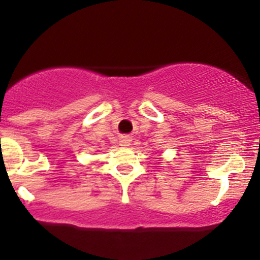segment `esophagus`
Wrapping results in <instances>:
<instances>
[{"label": "esophagus", "instance_id": "obj_1", "mask_svg": "<svg viewBox=\"0 0 260 260\" xmlns=\"http://www.w3.org/2000/svg\"><path fill=\"white\" fill-rule=\"evenodd\" d=\"M131 143H132V138L128 137V136H124V137L120 138V141H119V145L122 147L131 146Z\"/></svg>", "mask_w": 260, "mask_h": 260}]
</instances>
